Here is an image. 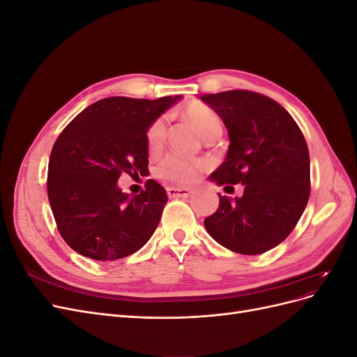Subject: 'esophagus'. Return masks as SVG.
<instances>
[{"mask_svg": "<svg viewBox=\"0 0 357 357\" xmlns=\"http://www.w3.org/2000/svg\"><path fill=\"white\" fill-rule=\"evenodd\" d=\"M169 198H188L190 195V189L186 188H167Z\"/></svg>", "mask_w": 357, "mask_h": 357, "instance_id": "1", "label": "esophagus"}]
</instances>
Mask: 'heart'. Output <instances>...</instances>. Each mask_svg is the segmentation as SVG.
Listing matches in <instances>:
<instances>
[{
  "label": "heart",
  "mask_w": 357,
  "mask_h": 357,
  "mask_svg": "<svg viewBox=\"0 0 357 357\" xmlns=\"http://www.w3.org/2000/svg\"><path fill=\"white\" fill-rule=\"evenodd\" d=\"M188 121L198 128L201 135L205 138L214 131H222V123L219 116L210 107L195 102L188 105L183 112ZM167 135V123L164 117H158L150 123L146 132V143L150 153H159L164 147ZM204 169V162L199 159H189L180 155H168L160 160L156 167V176L174 185H192L197 181L201 171Z\"/></svg>",
  "instance_id": "1"
}]
</instances>
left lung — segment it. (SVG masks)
Wrapping results in <instances>:
<instances>
[{"label":"left lung","instance_id":"obj_1","mask_svg":"<svg viewBox=\"0 0 357 357\" xmlns=\"http://www.w3.org/2000/svg\"><path fill=\"white\" fill-rule=\"evenodd\" d=\"M229 135L223 164L210 176L219 186L244 185L243 197H222L204 220L213 238L241 255H261L294 231L310 198V155L299 126L282 105L250 91L201 96Z\"/></svg>","mask_w":357,"mask_h":357}]
</instances>
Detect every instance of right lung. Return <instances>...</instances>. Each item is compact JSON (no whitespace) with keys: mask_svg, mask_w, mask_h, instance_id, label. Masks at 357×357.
Here are the masks:
<instances>
[{"mask_svg":"<svg viewBox=\"0 0 357 357\" xmlns=\"http://www.w3.org/2000/svg\"><path fill=\"white\" fill-rule=\"evenodd\" d=\"M181 98L137 100L110 96L75 116L53 144L47 197L58 231L79 255L112 262L139 250L158 228L168 201L155 180L129 197L122 174L149 172L146 132Z\"/></svg>","mask_w":357,"mask_h":357,"instance_id":"obj_1","label":"right lung"}]
</instances>
